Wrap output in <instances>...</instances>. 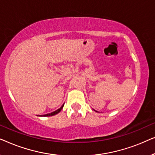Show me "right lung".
I'll return each instance as SVG.
<instances>
[{"mask_svg": "<svg viewBox=\"0 0 155 155\" xmlns=\"http://www.w3.org/2000/svg\"><path fill=\"white\" fill-rule=\"evenodd\" d=\"M61 111V109H58L57 110V111L53 112V113H51V114H46V115H44L45 116H54V115H56V114H57L58 113H59V112Z\"/></svg>", "mask_w": 155, "mask_h": 155, "instance_id": "1", "label": "right lung"}]
</instances>
